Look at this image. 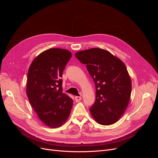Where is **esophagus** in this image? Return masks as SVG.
<instances>
[{
  "instance_id": "34e87169",
  "label": "esophagus",
  "mask_w": 158,
  "mask_h": 158,
  "mask_svg": "<svg viewBox=\"0 0 158 158\" xmlns=\"http://www.w3.org/2000/svg\"><path fill=\"white\" fill-rule=\"evenodd\" d=\"M81 99H82V97H80V96H76L75 97V101L76 102H79Z\"/></svg>"
}]
</instances>
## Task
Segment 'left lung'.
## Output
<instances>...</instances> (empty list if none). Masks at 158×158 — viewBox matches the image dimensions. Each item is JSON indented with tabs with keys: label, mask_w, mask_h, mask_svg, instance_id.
Segmentation results:
<instances>
[{
	"label": "left lung",
	"mask_w": 158,
	"mask_h": 158,
	"mask_svg": "<svg viewBox=\"0 0 158 158\" xmlns=\"http://www.w3.org/2000/svg\"><path fill=\"white\" fill-rule=\"evenodd\" d=\"M75 56L86 68L95 84V102L91 114L98 123L110 125L119 120L130 101L132 84L123 62L108 51L92 48Z\"/></svg>",
	"instance_id": "1"
}]
</instances>
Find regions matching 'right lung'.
Segmentation results:
<instances>
[{
    "label": "right lung",
    "mask_w": 158,
    "mask_h": 158,
    "mask_svg": "<svg viewBox=\"0 0 158 158\" xmlns=\"http://www.w3.org/2000/svg\"><path fill=\"white\" fill-rule=\"evenodd\" d=\"M71 56L66 49H49L36 56L28 70V99L39 118L51 128L63 125L73 107V100L62 92L60 79Z\"/></svg>",
    "instance_id": "right-lung-1"
}]
</instances>
